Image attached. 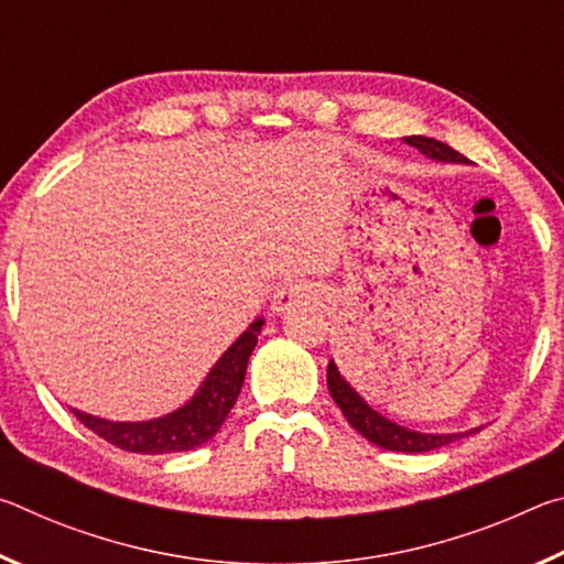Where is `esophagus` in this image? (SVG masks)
<instances>
[{"label":"esophagus","mask_w":564,"mask_h":564,"mask_svg":"<svg viewBox=\"0 0 564 564\" xmlns=\"http://www.w3.org/2000/svg\"><path fill=\"white\" fill-rule=\"evenodd\" d=\"M313 299V291L308 289V285L303 283H285L281 285L279 291L273 293V311L275 313H283L293 308V305H301L305 301Z\"/></svg>","instance_id":"34e87169"}]
</instances>
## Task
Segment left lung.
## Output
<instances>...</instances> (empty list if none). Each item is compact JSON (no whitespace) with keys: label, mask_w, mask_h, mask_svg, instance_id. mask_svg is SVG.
<instances>
[{"label":"left lung","mask_w":564,"mask_h":564,"mask_svg":"<svg viewBox=\"0 0 564 564\" xmlns=\"http://www.w3.org/2000/svg\"><path fill=\"white\" fill-rule=\"evenodd\" d=\"M405 144L415 147L420 154H425L427 159H435V161H447V164H465V156L457 154L455 149H451L443 141L437 139H427V137H405ZM328 390L333 400H336L338 408L343 410V415H346L348 423L356 427V431L368 437L370 443H376L378 447H386V451H398V453H427V451H435V447H443L453 441H460L465 435H473L480 431V427H475V431H467V433H451V435H433V433H417V431H408V427L398 425V423H390L388 417H383L380 413H376L373 408H370L366 400H362L356 390L348 386V380L338 373L336 362H328Z\"/></svg>","instance_id":"8db88e82"}]
</instances>
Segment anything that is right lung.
I'll return each instance as SVG.
<instances>
[{
    "instance_id": "1",
    "label": "right lung",
    "mask_w": 564,
    "mask_h": 564,
    "mask_svg": "<svg viewBox=\"0 0 564 564\" xmlns=\"http://www.w3.org/2000/svg\"><path fill=\"white\" fill-rule=\"evenodd\" d=\"M263 318L253 321L243 336L216 360L212 373L206 376L196 395L164 417L144 420V423H113V420L94 417L82 410L72 413L82 420L89 431L104 441L129 453L141 455H166L194 451L218 433L226 415L231 413L238 393H241L248 358L259 343Z\"/></svg>"
}]
</instances>
